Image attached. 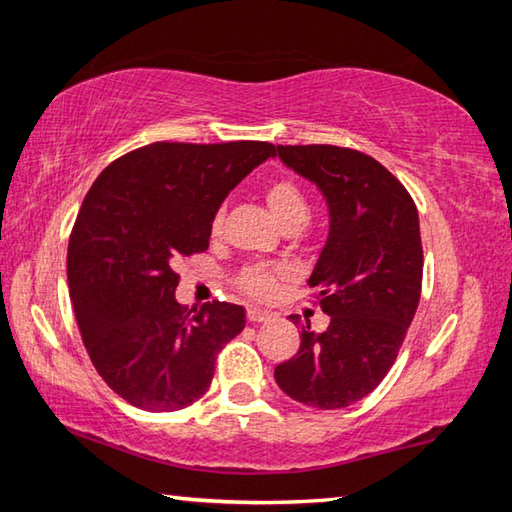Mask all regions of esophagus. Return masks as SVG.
I'll return each instance as SVG.
<instances>
[{"label":"esophagus","mask_w":512,"mask_h":512,"mask_svg":"<svg viewBox=\"0 0 512 512\" xmlns=\"http://www.w3.org/2000/svg\"><path fill=\"white\" fill-rule=\"evenodd\" d=\"M246 316H248L250 323H266V320L271 318V314H268V311L259 309V307H250Z\"/></svg>","instance_id":"1"}]
</instances>
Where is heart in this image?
I'll use <instances>...</instances> for the list:
<instances>
[{
	"mask_svg": "<svg viewBox=\"0 0 512 512\" xmlns=\"http://www.w3.org/2000/svg\"><path fill=\"white\" fill-rule=\"evenodd\" d=\"M264 198L268 203V210L280 221L282 228H302L309 221V201L300 185L291 178H275L268 183ZM221 216H216L212 223V230H219ZM277 273L268 266H248L244 273L239 275V287L253 298H268L275 289Z\"/></svg>",
	"mask_w": 512,
	"mask_h": 512,
	"instance_id": "b5f03b06",
	"label": "heart"
}]
</instances>
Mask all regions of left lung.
Returning <instances> with one entry per match:
<instances>
[{
  "mask_svg": "<svg viewBox=\"0 0 512 512\" xmlns=\"http://www.w3.org/2000/svg\"><path fill=\"white\" fill-rule=\"evenodd\" d=\"M277 155L316 183L329 207V235L309 277L329 327L316 334L293 314L300 350L275 368V381L311 409H345L388 375L418 309V207L384 164L361 151L280 144Z\"/></svg>",
  "mask_w": 512,
  "mask_h": 512,
  "instance_id": "obj_1",
  "label": "left lung"
}]
</instances>
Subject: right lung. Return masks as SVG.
Instances as JSON below:
<instances>
[{
    "label": "right lung",
    "instance_id": "obj_1",
    "mask_svg": "<svg viewBox=\"0 0 512 512\" xmlns=\"http://www.w3.org/2000/svg\"><path fill=\"white\" fill-rule=\"evenodd\" d=\"M268 142H153L94 180L67 246L69 298L103 381L144 411H178L212 384L216 354L246 327L244 307L178 305L183 257L210 246L232 189L273 158Z\"/></svg>",
    "mask_w": 512,
    "mask_h": 512
}]
</instances>
